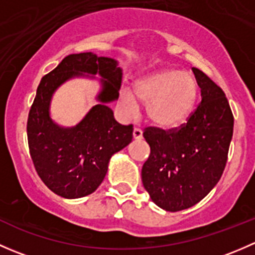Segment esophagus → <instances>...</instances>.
Segmentation results:
<instances>
[{
	"instance_id": "34e87169",
	"label": "esophagus",
	"mask_w": 255,
	"mask_h": 255,
	"mask_svg": "<svg viewBox=\"0 0 255 255\" xmlns=\"http://www.w3.org/2000/svg\"><path fill=\"white\" fill-rule=\"evenodd\" d=\"M133 138H134L135 140L142 139V138H143L142 129H139V128H134V129H133Z\"/></svg>"
}]
</instances>
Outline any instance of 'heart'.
<instances>
[{"instance_id": "heart-1", "label": "heart", "mask_w": 255, "mask_h": 255, "mask_svg": "<svg viewBox=\"0 0 255 255\" xmlns=\"http://www.w3.org/2000/svg\"><path fill=\"white\" fill-rule=\"evenodd\" d=\"M135 95L146 105L148 118L158 127L173 129L186 122L194 110L199 86L194 76L180 70H161L135 82ZM138 100L127 87L118 94V106L125 117H134Z\"/></svg>"}]
</instances>
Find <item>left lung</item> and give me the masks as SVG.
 Wrapping results in <instances>:
<instances>
[{
    "label": "left lung",
    "mask_w": 255,
    "mask_h": 255,
    "mask_svg": "<svg viewBox=\"0 0 255 255\" xmlns=\"http://www.w3.org/2000/svg\"><path fill=\"white\" fill-rule=\"evenodd\" d=\"M201 89V102L179 129L146 128L143 133L150 155L142 181L151 201L169 212L201 201L217 185L227 163L233 135V115L220 86L192 68Z\"/></svg>",
    "instance_id": "left-lung-1"
}]
</instances>
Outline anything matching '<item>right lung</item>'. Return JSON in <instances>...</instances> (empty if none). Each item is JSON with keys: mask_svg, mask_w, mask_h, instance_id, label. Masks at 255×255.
I'll return each mask as SVG.
<instances>
[{"mask_svg": "<svg viewBox=\"0 0 255 255\" xmlns=\"http://www.w3.org/2000/svg\"><path fill=\"white\" fill-rule=\"evenodd\" d=\"M96 75L102 78L98 104L78 125H58L50 116L56 90L69 79H97ZM122 75L117 60L89 51L65 56L40 80L28 116V144L38 175L54 194L64 199L92 194L104 181L113 154L132 142V125H120L109 107L118 100Z\"/></svg>", "mask_w": 255, "mask_h": 255, "instance_id": "obj_1", "label": "right lung"}]
</instances>
